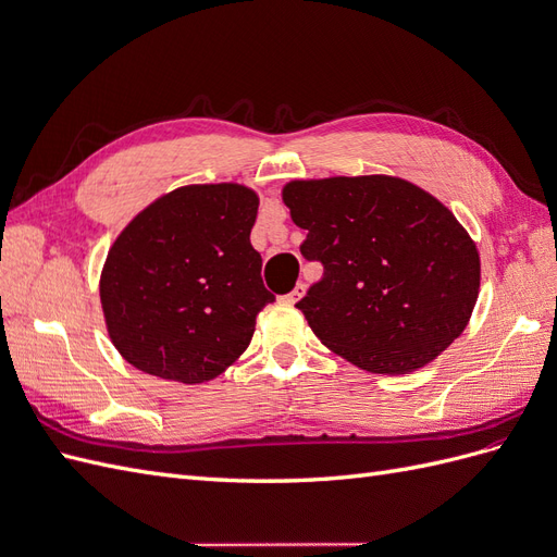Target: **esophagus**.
<instances>
[{
  "mask_svg": "<svg viewBox=\"0 0 557 557\" xmlns=\"http://www.w3.org/2000/svg\"><path fill=\"white\" fill-rule=\"evenodd\" d=\"M305 293H307V285H305V283H297L295 288H293L288 295H285L283 299L288 301V305H295V301H299L301 297H305Z\"/></svg>",
  "mask_w": 557,
  "mask_h": 557,
  "instance_id": "esophagus-1",
  "label": "esophagus"
}]
</instances>
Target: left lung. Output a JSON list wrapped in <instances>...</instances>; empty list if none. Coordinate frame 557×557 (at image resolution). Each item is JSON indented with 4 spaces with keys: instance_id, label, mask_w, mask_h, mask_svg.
<instances>
[{
    "instance_id": "8db88e82",
    "label": "left lung",
    "mask_w": 557,
    "mask_h": 557,
    "mask_svg": "<svg viewBox=\"0 0 557 557\" xmlns=\"http://www.w3.org/2000/svg\"><path fill=\"white\" fill-rule=\"evenodd\" d=\"M283 201L323 278L297 301L332 352L372 374H409L467 327L481 260L440 199L385 174L290 181Z\"/></svg>"
}]
</instances>
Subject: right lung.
<instances>
[{"mask_svg":"<svg viewBox=\"0 0 557 557\" xmlns=\"http://www.w3.org/2000/svg\"><path fill=\"white\" fill-rule=\"evenodd\" d=\"M260 197L239 183L183 185L109 248L99 299L115 350L144 374L207 383L248 348L274 301L250 246Z\"/></svg>","mask_w":557,"mask_h":557,"instance_id":"right-lung-1","label":"right lung"}]
</instances>
